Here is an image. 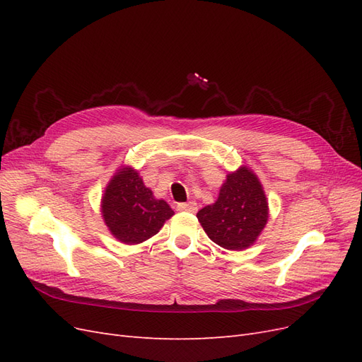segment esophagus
Here are the masks:
<instances>
[{"label": "esophagus", "mask_w": 362, "mask_h": 362, "mask_svg": "<svg viewBox=\"0 0 362 362\" xmlns=\"http://www.w3.org/2000/svg\"><path fill=\"white\" fill-rule=\"evenodd\" d=\"M178 211H187V213H196V210H198V204H196L194 201H190V202H180L177 205Z\"/></svg>", "instance_id": "obj_1"}]
</instances>
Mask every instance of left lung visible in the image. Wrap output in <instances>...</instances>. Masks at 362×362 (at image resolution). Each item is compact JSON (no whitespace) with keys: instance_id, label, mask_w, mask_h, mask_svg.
Masks as SVG:
<instances>
[{"instance_id":"8db88e82","label":"left lung","mask_w":362,"mask_h":362,"mask_svg":"<svg viewBox=\"0 0 362 362\" xmlns=\"http://www.w3.org/2000/svg\"><path fill=\"white\" fill-rule=\"evenodd\" d=\"M216 245L243 250L257 242L269 218V202L257 175L240 166L226 175L218 198L196 214Z\"/></svg>"}]
</instances>
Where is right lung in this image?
<instances>
[{"instance_id":"add662e5","label":"right lung","mask_w":362,"mask_h":362,"mask_svg":"<svg viewBox=\"0 0 362 362\" xmlns=\"http://www.w3.org/2000/svg\"><path fill=\"white\" fill-rule=\"evenodd\" d=\"M101 213L110 233L125 245H139L156 235L173 210L144 184L136 169L122 166L107 184Z\"/></svg>"}]
</instances>
